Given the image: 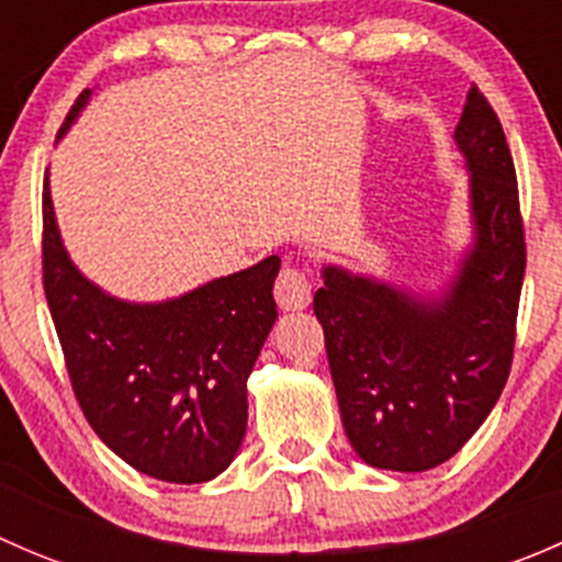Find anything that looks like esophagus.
Here are the masks:
<instances>
[{"label": "esophagus", "instance_id": "1", "mask_svg": "<svg viewBox=\"0 0 562 562\" xmlns=\"http://www.w3.org/2000/svg\"><path fill=\"white\" fill-rule=\"evenodd\" d=\"M313 296V282H310V271L304 266L285 263L277 274L274 282V299L282 310H304Z\"/></svg>", "mask_w": 562, "mask_h": 562}]
</instances>
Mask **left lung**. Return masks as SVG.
<instances>
[{
    "instance_id": "obj_1",
    "label": "left lung",
    "mask_w": 562,
    "mask_h": 562,
    "mask_svg": "<svg viewBox=\"0 0 562 562\" xmlns=\"http://www.w3.org/2000/svg\"><path fill=\"white\" fill-rule=\"evenodd\" d=\"M454 138L473 171L475 247L443 302L334 266L313 299L345 432L372 468L422 473L454 457L512 372L525 223L503 124L475 83Z\"/></svg>"
}]
</instances>
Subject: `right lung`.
<instances>
[{
  "label": "right lung",
  "instance_id": "add662e5",
  "mask_svg": "<svg viewBox=\"0 0 562 562\" xmlns=\"http://www.w3.org/2000/svg\"><path fill=\"white\" fill-rule=\"evenodd\" d=\"M87 100L83 89L59 135ZM277 271L271 255L173 302H119L70 263L43 181V291L72 394L108 449L151 479L201 484L236 457Z\"/></svg>",
  "mask_w": 562,
  "mask_h": 562
}]
</instances>
